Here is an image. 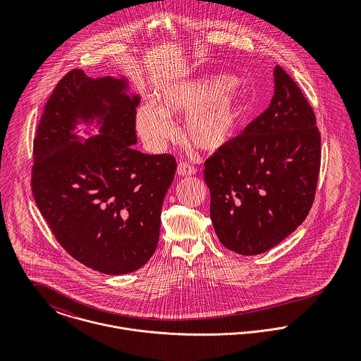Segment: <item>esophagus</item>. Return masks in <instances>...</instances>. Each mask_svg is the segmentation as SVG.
<instances>
[{"label":"esophagus","instance_id":"1","mask_svg":"<svg viewBox=\"0 0 361 361\" xmlns=\"http://www.w3.org/2000/svg\"><path fill=\"white\" fill-rule=\"evenodd\" d=\"M195 173H196V168L192 166L190 164H188V162H179L178 164L176 175H179V176H190V175H195Z\"/></svg>","mask_w":361,"mask_h":361}]
</instances>
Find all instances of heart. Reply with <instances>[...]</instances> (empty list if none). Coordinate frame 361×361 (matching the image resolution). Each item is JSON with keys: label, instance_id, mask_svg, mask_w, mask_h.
Here are the masks:
<instances>
[{"label": "heart", "instance_id": "heart-1", "mask_svg": "<svg viewBox=\"0 0 361 361\" xmlns=\"http://www.w3.org/2000/svg\"><path fill=\"white\" fill-rule=\"evenodd\" d=\"M236 79L229 75L185 80L168 86L158 106L145 104L137 112L140 136L153 146H159L175 135L171 116L186 115L185 133L197 149L214 153L229 146L240 133L247 103L233 89Z\"/></svg>", "mask_w": 361, "mask_h": 361}]
</instances>
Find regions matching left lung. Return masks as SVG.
Wrapping results in <instances>:
<instances>
[{
    "label": "left lung",
    "mask_w": 361,
    "mask_h": 361,
    "mask_svg": "<svg viewBox=\"0 0 361 361\" xmlns=\"http://www.w3.org/2000/svg\"><path fill=\"white\" fill-rule=\"evenodd\" d=\"M269 106L204 164L219 242L242 256L279 245L306 219L317 189L321 136L296 82L274 69Z\"/></svg>",
    "instance_id": "8db88e82"
}]
</instances>
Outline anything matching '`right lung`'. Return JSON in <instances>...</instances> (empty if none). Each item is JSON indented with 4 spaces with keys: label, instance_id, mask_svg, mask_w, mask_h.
I'll list each match as a JSON object with an SVG mask.
<instances>
[{
    "label": "right lung",
    "instance_id": "right-lung-1",
    "mask_svg": "<svg viewBox=\"0 0 361 361\" xmlns=\"http://www.w3.org/2000/svg\"><path fill=\"white\" fill-rule=\"evenodd\" d=\"M139 102L123 76L93 79L73 69L55 86L33 142L32 190L55 239L108 275L133 272L154 255L176 171L172 155L132 147ZM79 123L101 135L78 137Z\"/></svg>",
    "mask_w": 361,
    "mask_h": 361
}]
</instances>
